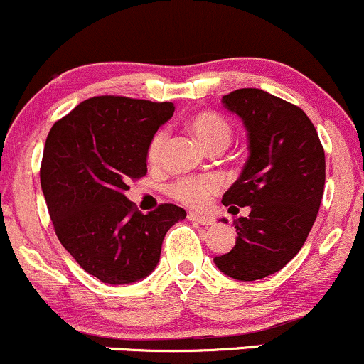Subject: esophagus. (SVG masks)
I'll return each instance as SVG.
<instances>
[{
    "mask_svg": "<svg viewBox=\"0 0 364 364\" xmlns=\"http://www.w3.org/2000/svg\"><path fill=\"white\" fill-rule=\"evenodd\" d=\"M188 219H190L191 223L200 224V225H210L212 223H214V220H212V217L195 214V212H190V214H188Z\"/></svg>",
    "mask_w": 364,
    "mask_h": 364,
    "instance_id": "obj_1",
    "label": "esophagus"
}]
</instances>
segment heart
Instances as JSON below:
<instances>
[{"instance_id": "obj_1", "label": "heart", "mask_w": 364, "mask_h": 364, "mask_svg": "<svg viewBox=\"0 0 364 364\" xmlns=\"http://www.w3.org/2000/svg\"><path fill=\"white\" fill-rule=\"evenodd\" d=\"M190 129L203 149L210 150L215 147H228L232 139L231 124L217 112L203 111L190 119ZM166 144V133L157 132L150 140L147 157L150 162L161 159L162 149ZM223 190V181L217 176H195L181 178L169 186V195L183 205L191 208H205L214 195Z\"/></svg>"}]
</instances>
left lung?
<instances>
[{"instance_id": "1", "label": "left lung", "mask_w": 364, "mask_h": 364, "mask_svg": "<svg viewBox=\"0 0 364 364\" xmlns=\"http://www.w3.org/2000/svg\"><path fill=\"white\" fill-rule=\"evenodd\" d=\"M223 106L243 121L250 150L223 203L252 210L235 220L236 245L214 263L229 277L257 281L279 272L306 241L323 196L325 152L304 111L269 92L237 89Z\"/></svg>"}]
</instances>
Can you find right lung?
Masks as SVG:
<instances>
[{
	"instance_id": "obj_1",
	"label": "right lung",
	"mask_w": 364,
	"mask_h": 364,
	"mask_svg": "<svg viewBox=\"0 0 364 364\" xmlns=\"http://www.w3.org/2000/svg\"><path fill=\"white\" fill-rule=\"evenodd\" d=\"M173 102L99 95L53 124L41 186L54 231L85 272L106 284L141 281L157 267L171 225L185 208L162 203L140 214L124 196L147 174V150Z\"/></svg>"
}]
</instances>
